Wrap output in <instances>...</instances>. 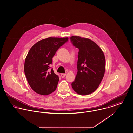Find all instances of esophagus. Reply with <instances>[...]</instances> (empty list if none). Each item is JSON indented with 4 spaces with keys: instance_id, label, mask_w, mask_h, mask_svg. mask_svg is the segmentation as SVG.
<instances>
[{
    "instance_id": "1",
    "label": "esophagus",
    "mask_w": 133,
    "mask_h": 133,
    "mask_svg": "<svg viewBox=\"0 0 133 133\" xmlns=\"http://www.w3.org/2000/svg\"><path fill=\"white\" fill-rule=\"evenodd\" d=\"M65 75H66V74H61V77H62V78H64L65 76Z\"/></svg>"
}]
</instances>
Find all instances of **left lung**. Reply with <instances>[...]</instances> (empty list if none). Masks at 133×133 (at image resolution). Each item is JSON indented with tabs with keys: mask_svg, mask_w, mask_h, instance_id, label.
<instances>
[{
	"mask_svg": "<svg viewBox=\"0 0 133 133\" xmlns=\"http://www.w3.org/2000/svg\"><path fill=\"white\" fill-rule=\"evenodd\" d=\"M72 44L78 48V72L71 83L73 90L81 95L94 92L99 86L105 71V58L101 48L91 39L71 36Z\"/></svg>",
	"mask_w": 133,
	"mask_h": 133,
	"instance_id": "left-lung-1",
	"label": "left lung"
}]
</instances>
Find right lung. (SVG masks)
<instances>
[{
    "label": "right lung",
    "instance_id": "right-lung-1",
    "mask_svg": "<svg viewBox=\"0 0 133 133\" xmlns=\"http://www.w3.org/2000/svg\"><path fill=\"white\" fill-rule=\"evenodd\" d=\"M68 37H49L34 45L25 59L24 71L28 82L36 93L47 95L54 92L59 78L53 69L48 71L52 57L58 49L64 44Z\"/></svg>",
    "mask_w": 133,
    "mask_h": 133
}]
</instances>
